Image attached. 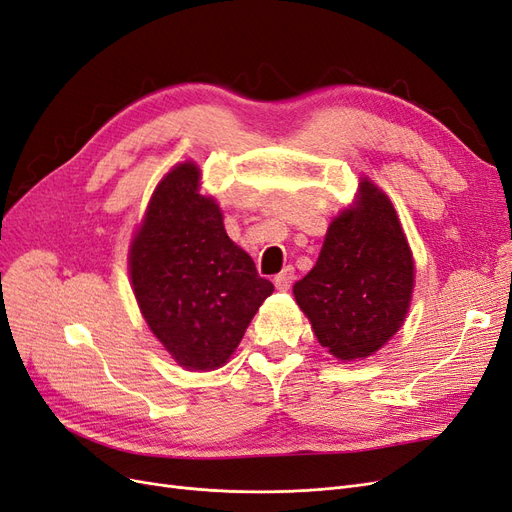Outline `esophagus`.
I'll list each match as a JSON object with an SVG mask.
<instances>
[{
  "label": "esophagus",
  "mask_w": 512,
  "mask_h": 512,
  "mask_svg": "<svg viewBox=\"0 0 512 512\" xmlns=\"http://www.w3.org/2000/svg\"><path fill=\"white\" fill-rule=\"evenodd\" d=\"M273 282H275V286L280 288V290H288L292 286V282H294V269L286 267L282 273H277L273 277Z\"/></svg>",
  "instance_id": "obj_1"
}]
</instances>
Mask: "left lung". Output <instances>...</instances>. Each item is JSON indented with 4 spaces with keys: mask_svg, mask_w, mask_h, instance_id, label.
<instances>
[{
    "mask_svg": "<svg viewBox=\"0 0 512 512\" xmlns=\"http://www.w3.org/2000/svg\"><path fill=\"white\" fill-rule=\"evenodd\" d=\"M414 262L391 200L363 179L356 207L329 226L316 267L292 292L318 342L342 361L374 354L399 331Z\"/></svg>",
    "mask_w": 512,
    "mask_h": 512,
    "instance_id": "1",
    "label": "left lung"
}]
</instances>
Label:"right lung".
I'll return each mask as SVG.
<instances>
[{
	"instance_id": "add662e5",
	"label": "right lung",
	"mask_w": 512,
	"mask_h": 512,
	"mask_svg": "<svg viewBox=\"0 0 512 512\" xmlns=\"http://www.w3.org/2000/svg\"><path fill=\"white\" fill-rule=\"evenodd\" d=\"M198 179L185 162L160 181L132 241L130 277L153 335L179 365L205 371L228 361L273 284L228 239Z\"/></svg>"
}]
</instances>
